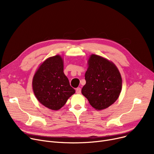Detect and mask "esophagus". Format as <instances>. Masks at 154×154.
<instances>
[{"mask_svg": "<svg viewBox=\"0 0 154 154\" xmlns=\"http://www.w3.org/2000/svg\"><path fill=\"white\" fill-rule=\"evenodd\" d=\"M75 92H76L77 94H80V93H81V88H80V87L77 88Z\"/></svg>", "mask_w": 154, "mask_h": 154, "instance_id": "1", "label": "esophagus"}]
</instances>
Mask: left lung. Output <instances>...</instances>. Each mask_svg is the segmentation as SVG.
<instances>
[{"label":"left lung","mask_w":154,"mask_h":154,"mask_svg":"<svg viewBox=\"0 0 154 154\" xmlns=\"http://www.w3.org/2000/svg\"><path fill=\"white\" fill-rule=\"evenodd\" d=\"M88 65L82 94L92 107L98 110L105 109L119 98L122 77L114 63L99 55H91Z\"/></svg>","instance_id":"8db88e82"}]
</instances>
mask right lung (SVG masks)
<instances>
[{"label": "right lung", "instance_id": "add662e5", "mask_svg": "<svg viewBox=\"0 0 154 154\" xmlns=\"http://www.w3.org/2000/svg\"><path fill=\"white\" fill-rule=\"evenodd\" d=\"M32 88L38 102L53 110L62 107L75 91L63 73V62L57 55L40 65L32 80Z\"/></svg>", "mask_w": 154, "mask_h": 154}]
</instances>
